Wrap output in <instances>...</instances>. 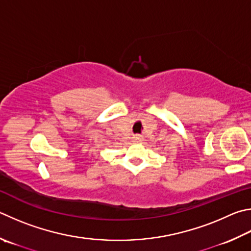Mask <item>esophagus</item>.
I'll list each match as a JSON object with an SVG mask.
<instances>
[{
    "label": "esophagus",
    "mask_w": 251,
    "mask_h": 251,
    "mask_svg": "<svg viewBox=\"0 0 251 251\" xmlns=\"http://www.w3.org/2000/svg\"><path fill=\"white\" fill-rule=\"evenodd\" d=\"M133 140L135 141V143H139V141L143 140V137H141V136H139V135H136V136H134Z\"/></svg>",
    "instance_id": "34e87169"
}]
</instances>
